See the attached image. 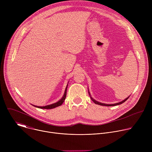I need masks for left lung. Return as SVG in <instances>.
Here are the masks:
<instances>
[{
  "label": "left lung",
  "mask_w": 152,
  "mask_h": 152,
  "mask_svg": "<svg viewBox=\"0 0 152 152\" xmlns=\"http://www.w3.org/2000/svg\"><path fill=\"white\" fill-rule=\"evenodd\" d=\"M88 93H89V95H90V97L91 99L93 100V102L94 103H96V104H97L102 105V106H117V105H119V104H122V103H124V102H126V100H127L129 99V97H130V96H129V97H127L126 99H125L124 100H122L121 102H118V103H114V104H106V103H103L99 102H98V101L96 100L95 99H94L91 96V94H90V93L89 90H88Z\"/></svg>",
  "instance_id": "1"
}]
</instances>
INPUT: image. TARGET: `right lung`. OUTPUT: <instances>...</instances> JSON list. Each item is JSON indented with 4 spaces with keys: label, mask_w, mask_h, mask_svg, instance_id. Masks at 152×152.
Returning a JSON list of instances; mask_svg holds the SVG:
<instances>
[{
    "label": "right lung",
    "mask_w": 152,
    "mask_h": 152,
    "mask_svg": "<svg viewBox=\"0 0 152 152\" xmlns=\"http://www.w3.org/2000/svg\"><path fill=\"white\" fill-rule=\"evenodd\" d=\"M67 86H68V84H67V86H66V90H65L64 94L62 97L59 101H58L57 102L54 103H52V104H49V105L43 106H36V105H34V104H32V105H33L34 106H35V107H38V108H41V109H46V110L53 109V108H55V107H58V106H61V105L63 103V102H64L65 99H66V95H67Z\"/></svg>",
    "instance_id": "right-lung-1"
}]
</instances>
